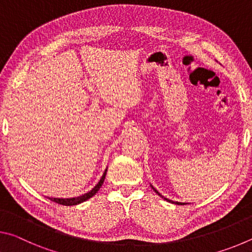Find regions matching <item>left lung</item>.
Here are the masks:
<instances>
[{
    "instance_id": "8db88e82",
    "label": "left lung",
    "mask_w": 252,
    "mask_h": 252,
    "mask_svg": "<svg viewBox=\"0 0 252 252\" xmlns=\"http://www.w3.org/2000/svg\"><path fill=\"white\" fill-rule=\"evenodd\" d=\"M151 188H152V189H153V191H155V192H156V193H158V195H160V197H161V198H163L164 200H167V201H168V202H172V203H176V204H186V203H182V202H177V201H176V202H174V201H172V200H169V199H167V198H164V197H163V195H162L161 193H159V192H158V190H157V189H155V188H153L152 186H151Z\"/></svg>"
}]
</instances>
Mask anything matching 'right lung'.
<instances>
[{
    "instance_id": "obj_1",
    "label": "right lung",
    "mask_w": 252,
    "mask_h": 252,
    "mask_svg": "<svg viewBox=\"0 0 252 252\" xmlns=\"http://www.w3.org/2000/svg\"><path fill=\"white\" fill-rule=\"evenodd\" d=\"M105 174H106V169L103 173V176L100 179V181L97 185L93 188L91 191H89V192L84 193L82 195H80V197H75V198H69V199H63V198H49L51 201L53 202H57L59 204H63V206H75V204H79V203H82L84 201H87L88 199L92 198L93 195H94L97 191H99L100 188L102 187L104 182V179H105Z\"/></svg>"
}]
</instances>
